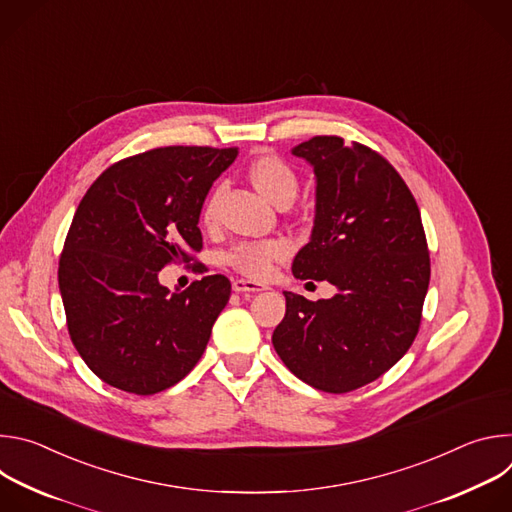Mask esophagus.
I'll return each mask as SVG.
<instances>
[{"label":"esophagus","mask_w":512,"mask_h":512,"mask_svg":"<svg viewBox=\"0 0 512 512\" xmlns=\"http://www.w3.org/2000/svg\"><path fill=\"white\" fill-rule=\"evenodd\" d=\"M233 289L239 291V294H245V291H251V294H255V291L267 289V285H265V283L251 281V279H235V281H233Z\"/></svg>","instance_id":"esophagus-1"}]
</instances>
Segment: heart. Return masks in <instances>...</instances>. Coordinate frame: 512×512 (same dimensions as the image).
<instances>
[{
	"instance_id": "obj_1",
	"label": "heart",
	"mask_w": 512,
	"mask_h": 512,
	"mask_svg": "<svg viewBox=\"0 0 512 512\" xmlns=\"http://www.w3.org/2000/svg\"><path fill=\"white\" fill-rule=\"evenodd\" d=\"M249 178L255 184V188L271 202H279L283 198L294 200L298 192V176L281 156L275 154H265L259 156L251 168H249ZM216 200H218V190H214L204 206H202V221L208 223L214 218L216 212ZM289 251V245L285 239H263V241H249V243H239L233 249L227 251L225 261L237 269L239 273L255 279H263L271 273L273 263L283 259Z\"/></svg>"
}]
</instances>
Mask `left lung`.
Returning a JSON list of instances; mask_svg holds the SVG:
<instances>
[{"label":"left lung","instance_id":"left-lung-1","mask_svg":"<svg viewBox=\"0 0 512 512\" xmlns=\"http://www.w3.org/2000/svg\"><path fill=\"white\" fill-rule=\"evenodd\" d=\"M291 154L318 182L312 239L291 271L338 294L312 302L283 291L285 318L271 340L298 379L350 393L385 375L419 332L431 273L421 214L399 172L367 145L316 135Z\"/></svg>","mask_w":512,"mask_h":512}]
</instances>
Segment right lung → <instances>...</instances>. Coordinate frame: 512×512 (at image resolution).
Masks as SVG:
<instances>
[{
	"instance_id": "obj_1",
	"label": "right lung",
	"mask_w": 512,
	"mask_h": 512,
	"mask_svg": "<svg viewBox=\"0 0 512 512\" xmlns=\"http://www.w3.org/2000/svg\"><path fill=\"white\" fill-rule=\"evenodd\" d=\"M237 148L168 145L109 166L83 196L60 261L58 287L72 344L107 385L154 395L200 360L231 298L225 275H204L180 294L158 271L184 263L196 273L198 218Z\"/></svg>"
}]
</instances>
